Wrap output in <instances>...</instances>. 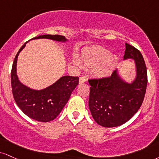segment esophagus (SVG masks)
Here are the masks:
<instances>
[{"mask_svg":"<svg viewBox=\"0 0 159 159\" xmlns=\"http://www.w3.org/2000/svg\"><path fill=\"white\" fill-rule=\"evenodd\" d=\"M86 81H87V79H86L85 77H80L79 84H84V82H86Z\"/></svg>","mask_w":159,"mask_h":159,"instance_id":"1","label":"esophagus"}]
</instances>
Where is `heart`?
<instances>
[{"label":"heart","mask_w":159,"mask_h":159,"mask_svg":"<svg viewBox=\"0 0 159 159\" xmlns=\"http://www.w3.org/2000/svg\"><path fill=\"white\" fill-rule=\"evenodd\" d=\"M116 55H110L108 49L101 47H95L86 49L82 52L80 61L76 59L75 64H81L88 68H93V73L98 78H106L110 76L118 64Z\"/></svg>","instance_id":"heart-1"}]
</instances>
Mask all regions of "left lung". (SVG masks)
<instances>
[{"mask_svg":"<svg viewBox=\"0 0 159 159\" xmlns=\"http://www.w3.org/2000/svg\"><path fill=\"white\" fill-rule=\"evenodd\" d=\"M125 46L124 61H134L133 81L124 80L118 70L109 78L89 81V110L96 123L104 127H118L129 121L141 107L146 93L147 72L144 58L134 47Z\"/></svg>","mask_w":159,"mask_h":159,"instance_id":"1","label":"left lung"}]
</instances>
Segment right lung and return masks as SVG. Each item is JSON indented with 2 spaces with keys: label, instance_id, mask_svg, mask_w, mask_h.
Segmentation results:
<instances>
[{
  "label": "right lung",
  "instance_id": "right-lung-1",
  "mask_svg": "<svg viewBox=\"0 0 159 159\" xmlns=\"http://www.w3.org/2000/svg\"><path fill=\"white\" fill-rule=\"evenodd\" d=\"M45 38L66 43L64 36L43 35L32 40ZM27 43V42H26ZM25 43L15 56L11 72V84L12 94L18 107L28 117L35 121L49 122L54 120L68 102L72 91L78 84V77L65 75L54 84L42 89H34L24 85L18 79L17 75V62L19 53L26 47Z\"/></svg>",
  "mask_w": 159,
  "mask_h": 159
}]
</instances>
